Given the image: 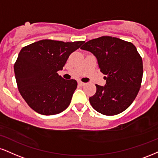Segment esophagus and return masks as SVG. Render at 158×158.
Here are the masks:
<instances>
[{
    "label": "esophagus",
    "instance_id": "1",
    "mask_svg": "<svg viewBox=\"0 0 158 158\" xmlns=\"http://www.w3.org/2000/svg\"><path fill=\"white\" fill-rule=\"evenodd\" d=\"M78 84H79V85H80V86H85V85H86V83H85V82H82V81H78Z\"/></svg>",
    "mask_w": 158,
    "mask_h": 158
}]
</instances>
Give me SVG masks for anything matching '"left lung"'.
<instances>
[{"instance_id": "1", "label": "left lung", "mask_w": 158, "mask_h": 158, "mask_svg": "<svg viewBox=\"0 0 158 158\" xmlns=\"http://www.w3.org/2000/svg\"><path fill=\"white\" fill-rule=\"evenodd\" d=\"M97 58L105 86L96 85V93L89 98L94 110L105 115L122 113L135 99L141 86L143 61L130 42L102 36L81 47Z\"/></svg>"}]
</instances>
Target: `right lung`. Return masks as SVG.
Wrapping results in <instances>:
<instances>
[{
  "mask_svg": "<svg viewBox=\"0 0 158 158\" xmlns=\"http://www.w3.org/2000/svg\"><path fill=\"white\" fill-rule=\"evenodd\" d=\"M84 43L42 40L20 50L14 65L15 79L19 92L32 110L51 115L69 106L77 81L65 80L57 71Z\"/></svg>",
  "mask_w": 158,
  "mask_h": 158,
  "instance_id": "right-lung-1",
  "label": "right lung"
}]
</instances>
